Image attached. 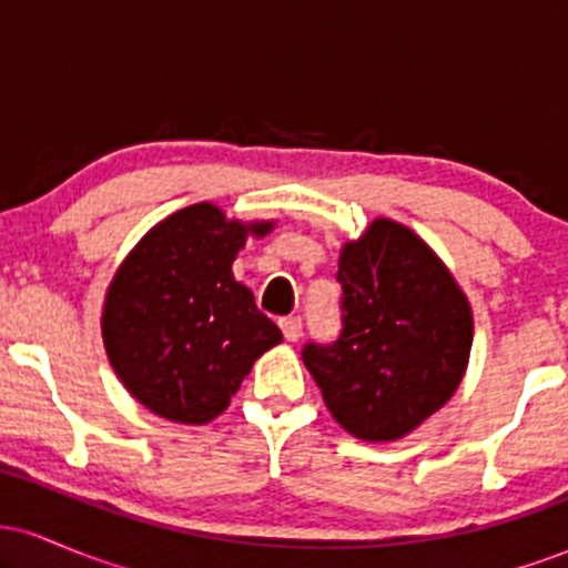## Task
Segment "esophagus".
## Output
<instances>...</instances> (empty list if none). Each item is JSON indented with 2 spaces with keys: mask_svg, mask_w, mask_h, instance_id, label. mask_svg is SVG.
Instances as JSON below:
<instances>
[{
  "mask_svg": "<svg viewBox=\"0 0 568 568\" xmlns=\"http://www.w3.org/2000/svg\"><path fill=\"white\" fill-rule=\"evenodd\" d=\"M280 331H283V336L288 338V342H298V338H302V321H298V317H283V321H280Z\"/></svg>",
  "mask_w": 568,
  "mask_h": 568,
  "instance_id": "1",
  "label": "esophagus"
}]
</instances>
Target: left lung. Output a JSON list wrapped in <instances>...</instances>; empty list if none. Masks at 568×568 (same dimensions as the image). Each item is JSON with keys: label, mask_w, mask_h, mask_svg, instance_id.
Wrapping results in <instances>:
<instances>
[{"label": "left lung", "mask_w": 568, "mask_h": 568, "mask_svg": "<svg viewBox=\"0 0 568 568\" xmlns=\"http://www.w3.org/2000/svg\"><path fill=\"white\" fill-rule=\"evenodd\" d=\"M342 336L302 357L331 416L371 443L406 438L452 400L473 347V306L408 226L374 219L338 251Z\"/></svg>", "instance_id": "1"}]
</instances>
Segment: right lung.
Listing matches in <instances>:
<instances>
[{
  "label": "right lung",
  "mask_w": 568,
  "mask_h": 568,
  "mask_svg": "<svg viewBox=\"0 0 568 568\" xmlns=\"http://www.w3.org/2000/svg\"><path fill=\"white\" fill-rule=\"evenodd\" d=\"M275 221L226 219L213 202L154 224L116 266L101 336L116 379L143 408L179 425L224 414L253 363L283 334L232 264Z\"/></svg>",
  "instance_id": "obj_1"
}]
</instances>
